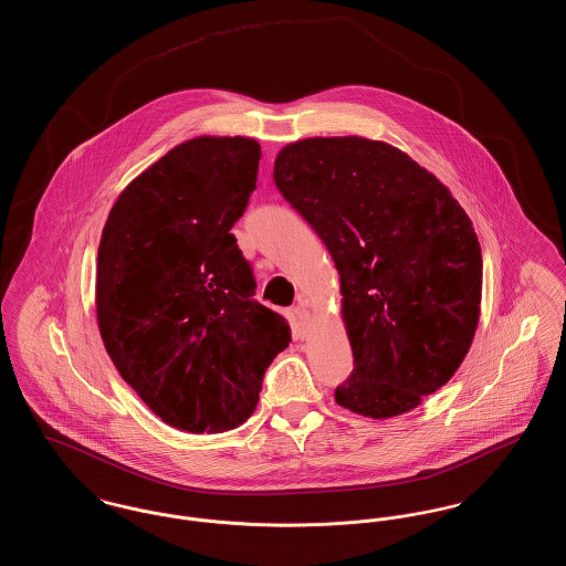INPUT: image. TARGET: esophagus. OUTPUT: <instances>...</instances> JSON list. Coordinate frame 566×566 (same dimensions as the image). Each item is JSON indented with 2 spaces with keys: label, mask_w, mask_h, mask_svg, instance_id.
Instances as JSON below:
<instances>
[{
  "label": "esophagus",
  "mask_w": 566,
  "mask_h": 566,
  "mask_svg": "<svg viewBox=\"0 0 566 566\" xmlns=\"http://www.w3.org/2000/svg\"><path fill=\"white\" fill-rule=\"evenodd\" d=\"M293 314H295L296 331L303 337L307 333V328H310V310H307L305 303H298L295 310H293Z\"/></svg>",
  "instance_id": "obj_1"
}]
</instances>
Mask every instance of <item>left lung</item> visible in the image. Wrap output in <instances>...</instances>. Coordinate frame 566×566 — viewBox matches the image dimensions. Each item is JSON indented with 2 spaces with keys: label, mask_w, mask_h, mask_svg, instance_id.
I'll use <instances>...</instances> for the list:
<instances>
[{
  "label": "left lung",
  "mask_w": 566,
  "mask_h": 566,
  "mask_svg": "<svg viewBox=\"0 0 566 566\" xmlns=\"http://www.w3.org/2000/svg\"><path fill=\"white\" fill-rule=\"evenodd\" d=\"M275 187L339 271L354 369L335 401L386 420L457 374L482 303V248L450 189L407 153L358 135L307 137L273 163Z\"/></svg>",
  "instance_id": "obj_1"
}]
</instances>
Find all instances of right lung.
Returning a JSON list of instances; mask_svg holds the SVG:
<instances>
[{"mask_svg":"<svg viewBox=\"0 0 566 566\" xmlns=\"http://www.w3.org/2000/svg\"><path fill=\"white\" fill-rule=\"evenodd\" d=\"M252 137L199 135L118 195L95 277L106 352L137 397L178 431L243 424L291 326L254 301L231 233L256 187Z\"/></svg>","mask_w":566,"mask_h":566,"instance_id":"right-lung-1","label":"right lung"}]
</instances>
